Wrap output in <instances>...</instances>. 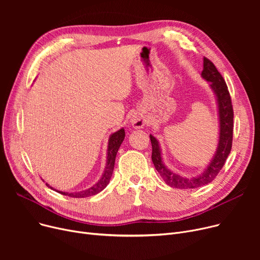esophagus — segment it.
I'll use <instances>...</instances> for the list:
<instances>
[{
    "label": "esophagus",
    "instance_id": "obj_1",
    "mask_svg": "<svg viewBox=\"0 0 260 260\" xmlns=\"http://www.w3.org/2000/svg\"><path fill=\"white\" fill-rule=\"evenodd\" d=\"M129 122L134 128H142L145 125L146 119L142 113H135L134 115H132Z\"/></svg>",
    "mask_w": 260,
    "mask_h": 260
}]
</instances>
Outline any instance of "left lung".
I'll return each mask as SVG.
<instances>
[{
  "instance_id": "obj_1",
  "label": "left lung",
  "mask_w": 260,
  "mask_h": 260,
  "mask_svg": "<svg viewBox=\"0 0 260 260\" xmlns=\"http://www.w3.org/2000/svg\"><path fill=\"white\" fill-rule=\"evenodd\" d=\"M201 77L207 82H210V88L212 89L216 99L218 121H219L218 143L214 156L209 162V165L202 170L201 173L193 177L181 176L171 171L163 162L159 141L153 135H149L153 146L152 160L154 166L157 172L160 174L161 178L171 187L186 189L209 184L222 169L232 148L234 114L225 81L220 73L217 71L215 65L207 58H203V71L201 73Z\"/></svg>"
}]
</instances>
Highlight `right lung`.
I'll list each match as a JSON object with an SVG mask.
<instances>
[{
	"label": "right lung",
	"instance_id": "add662e5",
	"mask_svg": "<svg viewBox=\"0 0 260 260\" xmlns=\"http://www.w3.org/2000/svg\"><path fill=\"white\" fill-rule=\"evenodd\" d=\"M124 138H125V131L123 127L109 136L108 143H107L106 165H105L104 171L102 173L101 178L89 188H86L84 190H80V192H63V190H59L57 188L50 186L48 183H46V185L48 187H50L51 189L56 190V192L59 194H62L64 196H68V197H73V198H84V197L93 196L95 194L100 193L101 190H103L107 186V184L109 183V180H111V178H112L118 149L121 146Z\"/></svg>",
	"mask_w": 260,
	"mask_h": 260
}]
</instances>
